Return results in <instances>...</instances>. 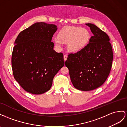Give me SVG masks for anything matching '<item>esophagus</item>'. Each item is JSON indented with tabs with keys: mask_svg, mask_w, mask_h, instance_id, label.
Wrapping results in <instances>:
<instances>
[{
	"mask_svg": "<svg viewBox=\"0 0 127 127\" xmlns=\"http://www.w3.org/2000/svg\"><path fill=\"white\" fill-rule=\"evenodd\" d=\"M67 59V56L66 55H64V61H66Z\"/></svg>",
	"mask_w": 127,
	"mask_h": 127,
	"instance_id": "1",
	"label": "esophagus"
}]
</instances>
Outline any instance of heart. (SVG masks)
I'll return each instance as SVG.
<instances>
[{"label":"heart","mask_w":127,"mask_h":127,"mask_svg":"<svg viewBox=\"0 0 127 127\" xmlns=\"http://www.w3.org/2000/svg\"><path fill=\"white\" fill-rule=\"evenodd\" d=\"M57 36L53 39L56 45L61 46L63 42L67 43V49L70 52L77 53L88 44L90 34L86 28L67 26L60 30Z\"/></svg>","instance_id":"heart-1"}]
</instances>
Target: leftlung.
Here are the masks:
<instances>
[{
	"label": "left lung",
	"instance_id": "1",
	"mask_svg": "<svg viewBox=\"0 0 127 127\" xmlns=\"http://www.w3.org/2000/svg\"><path fill=\"white\" fill-rule=\"evenodd\" d=\"M93 35L85 47L70 54L65 61L71 80L74 87L89 91L102 86L111 71L113 51L109 37L92 23H86Z\"/></svg>",
	"mask_w": 127,
	"mask_h": 127
}]
</instances>
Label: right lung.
<instances>
[{"instance_id": "add662e5", "label": "right lung", "mask_w": 127, "mask_h": 127, "mask_svg": "<svg viewBox=\"0 0 127 127\" xmlns=\"http://www.w3.org/2000/svg\"><path fill=\"white\" fill-rule=\"evenodd\" d=\"M55 24L37 22L21 31L16 39L12 65L14 77L25 91H48L56 73L64 65L63 54L54 50Z\"/></svg>"}]
</instances>
